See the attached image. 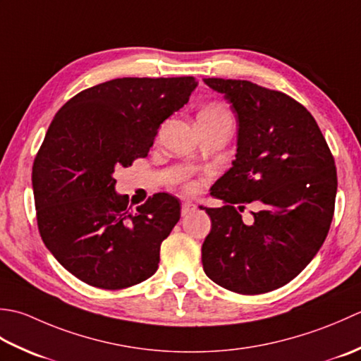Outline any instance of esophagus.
Listing matches in <instances>:
<instances>
[{
    "label": "esophagus",
    "instance_id": "1",
    "mask_svg": "<svg viewBox=\"0 0 361 361\" xmlns=\"http://www.w3.org/2000/svg\"><path fill=\"white\" fill-rule=\"evenodd\" d=\"M196 210V205L195 204H191V202H183L182 204V210H180V213H182V216H188V215H191V213H193Z\"/></svg>",
    "mask_w": 361,
    "mask_h": 361
}]
</instances>
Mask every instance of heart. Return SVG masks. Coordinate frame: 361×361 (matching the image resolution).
Masks as SVG:
<instances>
[{
    "label": "heart",
    "mask_w": 361,
    "mask_h": 361,
    "mask_svg": "<svg viewBox=\"0 0 361 361\" xmlns=\"http://www.w3.org/2000/svg\"><path fill=\"white\" fill-rule=\"evenodd\" d=\"M197 118H210V120H219V118H232V115L221 102H209L207 106H204L200 112V116ZM183 190L187 193H196L200 190V182L196 180H188L183 183Z\"/></svg>",
    "instance_id": "heart-1"
}]
</instances>
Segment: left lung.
Instances as JSON below:
<instances>
[{
	"instance_id": "obj_1",
	"label": "left lung",
	"mask_w": 361,
	"mask_h": 361,
	"mask_svg": "<svg viewBox=\"0 0 361 361\" xmlns=\"http://www.w3.org/2000/svg\"><path fill=\"white\" fill-rule=\"evenodd\" d=\"M237 114L233 166L212 187L226 204L205 209L212 231L202 267L213 282L262 294L291 282L324 243L332 224L336 166L308 110L279 90L241 79H204ZM249 204L253 218L240 213Z\"/></svg>"
}]
</instances>
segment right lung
<instances>
[{
	"label": "right lung",
	"instance_id": "obj_1",
	"mask_svg": "<svg viewBox=\"0 0 361 361\" xmlns=\"http://www.w3.org/2000/svg\"><path fill=\"white\" fill-rule=\"evenodd\" d=\"M196 85L193 76L112 79L78 93L51 121L32 165L37 226L79 281L121 290L157 271L180 204L157 193L132 209L115 193L114 171L148 156L160 124Z\"/></svg>",
	"mask_w": 361,
	"mask_h": 361
}]
</instances>
